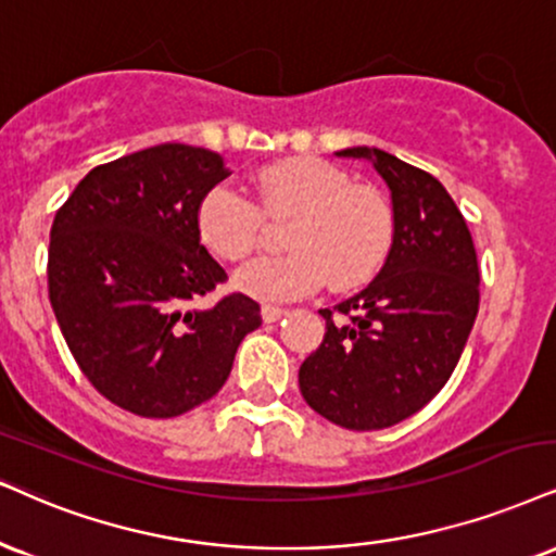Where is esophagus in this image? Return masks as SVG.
<instances>
[{
  "label": "esophagus",
  "mask_w": 556,
  "mask_h": 556,
  "mask_svg": "<svg viewBox=\"0 0 556 556\" xmlns=\"http://www.w3.org/2000/svg\"><path fill=\"white\" fill-rule=\"evenodd\" d=\"M260 314H263V319L267 321V325H273V321H278L280 317H286V309H283V306L263 304V309H260Z\"/></svg>",
  "instance_id": "1"
}]
</instances>
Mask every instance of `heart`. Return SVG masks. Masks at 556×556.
<instances>
[{"instance_id": "heart-1", "label": "heart", "mask_w": 556, "mask_h": 556, "mask_svg": "<svg viewBox=\"0 0 556 556\" xmlns=\"http://www.w3.org/2000/svg\"><path fill=\"white\" fill-rule=\"evenodd\" d=\"M260 208L267 216H293L286 231L289 255L260 257L235 276L247 296L286 301L330 283L355 289L371 280L392 250L394 214L387 198L338 164L319 156H289L265 164L255 175ZM229 185H216L201 198L195 229L216 257L239 263L263 239V214Z\"/></svg>"}]
</instances>
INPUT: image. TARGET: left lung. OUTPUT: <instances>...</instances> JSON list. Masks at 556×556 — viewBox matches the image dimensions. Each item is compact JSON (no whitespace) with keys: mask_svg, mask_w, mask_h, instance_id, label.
<instances>
[{"mask_svg":"<svg viewBox=\"0 0 556 556\" xmlns=\"http://www.w3.org/2000/svg\"><path fill=\"white\" fill-rule=\"evenodd\" d=\"M368 160L392 193L394 239L371 283L332 309L321 345L299 368L314 413L348 430H381L415 415L451 379L479 312L469 226L445 188L381 149Z\"/></svg>","mask_w":556,"mask_h":556,"instance_id":"left-lung-1","label":"left lung"}]
</instances>
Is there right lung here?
Here are the masks:
<instances>
[{
	"instance_id": "1",
	"label": "right lung",
	"mask_w": 556,
	"mask_h": 556,
	"mask_svg": "<svg viewBox=\"0 0 556 556\" xmlns=\"http://www.w3.org/2000/svg\"><path fill=\"white\" fill-rule=\"evenodd\" d=\"M224 177L222 154L160 143L89 169L53 218L48 299L61 334L89 383L134 415L177 417L211 400L263 325L244 293L188 309L226 280L195 229L198 203Z\"/></svg>"
}]
</instances>
